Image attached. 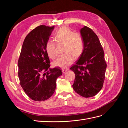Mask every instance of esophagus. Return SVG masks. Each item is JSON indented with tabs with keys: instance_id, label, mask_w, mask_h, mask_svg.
<instances>
[{
	"instance_id": "34e87169",
	"label": "esophagus",
	"mask_w": 128,
	"mask_h": 128,
	"mask_svg": "<svg viewBox=\"0 0 128 128\" xmlns=\"http://www.w3.org/2000/svg\"><path fill=\"white\" fill-rule=\"evenodd\" d=\"M69 70V69L68 68H62V71L63 73H64L66 72L67 71H68Z\"/></svg>"
}]
</instances>
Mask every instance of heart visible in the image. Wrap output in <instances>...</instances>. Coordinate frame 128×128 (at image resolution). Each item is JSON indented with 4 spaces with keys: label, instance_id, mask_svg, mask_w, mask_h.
<instances>
[{
    "label": "heart",
    "instance_id": "heart-1",
    "mask_svg": "<svg viewBox=\"0 0 128 128\" xmlns=\"http://www.w3.org/2000/svg\"><path fill=\"white\" fill-rule=\"evenodd\" d=\"M54 38L56 44L52 40H49L46 43L45 50L48 56L52 59L56 58V44L58 45H64L62 53L64 54L53 62V66L66 68L73 62L75 57L78 58L82 54L84 42L79 32H74L67 26L61 27L55 32Z\"/></svg>",
    "mask_w": 128,
    "mask_h": 128
}]
</instances>
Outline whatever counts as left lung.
Returning <instances> with one entry per match:
<instances>
[{"instance_id":"obj_1","label":"left lung","mask_w":128,"mask_h":128,"mask_svg":"<svg viewBox=\"0 0 128 128\" xmlns=\"http://www.w3.org/2000/svg\"><path fill=\"white\" fill-rule=\"evenodd\" d=\"M80 32L84 42V51L70 69L74 72L75 91L85 98L96 96L103 86L107 64L99 38L91 29L84 26Z\"/></svg>"}]
</instances>
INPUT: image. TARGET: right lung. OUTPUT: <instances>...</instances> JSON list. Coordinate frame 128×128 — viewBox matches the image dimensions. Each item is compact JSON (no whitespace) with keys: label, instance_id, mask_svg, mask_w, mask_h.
I'll list each match as a JSON object with an SVG mask.
<instances>
[{"label":"right lung","instance_id":"obj_1","mask_svg":"<svg viewBox=\"0 0 128 128\" xmlns=\"http://www.w3.org/2000/svg\"><path fill=\"white\" fill-rule=\"evenodd\" d=\"M54 26H40L28 34L18 60V76L21 87L29 97L42 102L50 98L56 88L58 77L62 74L59 68H50L46 43Z\"/></svg>","mask_w":128,"mask_h":128}]
</instances>
